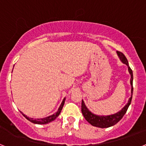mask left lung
Wrapping results in <instances>:
<instances>
[{
	"label": "left lung",
	"instance_id": "left-lung-1",
	"mask_svg": "<svg viewBox=\"0 0 146 146\" xmlns=\"http://www.w3.org/2000/svg\"><path fill=\"white\" fill-rule=\"evenodd\" d=\"M117 54H118V57H119L120 60L123 64H126L128 66V70L129 72L130 75H131V80H130V84L131 86V96L129 99L128 103L123 107L122 109L120 110L118 113H115L113 115H97L94 113H91L90 110L87 108L83 100H82V105H81V110H82V113L83 115L84 118H86V121L88 122L89 123H91L92 126H96V127H99V128H108V127H110V126H113V125L116 124L118 121L123 118V116L126 113L127 110H128L129 106L131 104V99H132V93H133V72L131 68L129 66L128 60L125 57V55H123L122 52H118L117 51Z\"/></svg>",
	"mask_w": 146,
	"mask_h": 146
}]
</instances>
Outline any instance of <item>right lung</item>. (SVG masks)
Returning <instances> with one entry per match:
<instances>
[{"label": "right lung", "mask_w": 146, "mask_h": 146, "mask_svg": "<svg viewBox=\"0 0 146 146\" xmlns=\"http://www.w3.org/2000/svg\"><path fill=\"white\" fill-rule=\"evenodd\" d=\"M65 100H66V98H64V100L62 101L61 104H60V107H59L58 110V111L56 112V113H54V114L52 115H50V116H48V117H46V118L33 119V118H29V117H28L27 115H24L23 113H22V112L21 113H22V114L23 115V116L25 117V118H26V119H28V121H31V122H32V123H36V124H46V123H50V122H51V121H54L55 118L58 116L59 114H60V112H61L62 108H63V107H64V103H65Z\"/></svg>", "instance_id": "1"}]
</instances>
